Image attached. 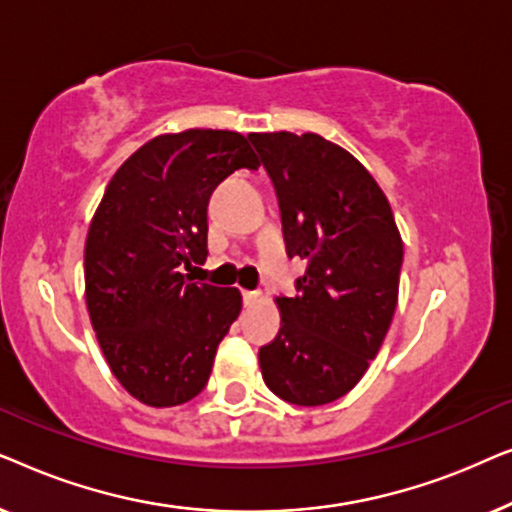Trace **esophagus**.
Returning <instances> with one entry per match:
<instances>
[{
	"label": "esophagus",
	"mask_w": 512,
	"mask_h": 512,
	"mask_svg": "<svg viewBox=\"0 0 512 512\" xmlns=\"http://www.w3.org/2000/svg\"><path fill=\"white\" fill-rule=\"evenodd\" d=\"M258 296H261V293H258V291H242V298H244V303H247V305L256 303Z\"/></svg>",
	"instance_id": "esophagus-1"
}]
</instances>
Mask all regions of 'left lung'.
Here are the masks:
<instances>
[{
  "mask_svg": "<svg viewBox=\"0 0 512 512\" xmlns=\"http://www.w3.org/2000/svg\"><path fill=\"white\" fill-rule=\"evenodd\" d=\"M275 184L286 254L307 261L282 328L261 347L263 380L286 403L352 391L380 352L398 303L403 240L387 195L342 146L305 132H251Z\"/></svg>",
  "mask_w": 512,
  "mask_h": 512,
  "instance_id": "left-lung-1",
  "label": "left lung"
}]
</instances>
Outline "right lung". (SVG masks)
<instances>
[{
  "mask_svg": "<svg viewBox=\"0 0 512 512\" xmlns=\"http://www.w3.org/2000/svg\"><path fill=\"white\" fill-rule=\"evenodd\" d=\"M258 165L240 132L193 128L149 139L111 177L86 237V305L111 373L139 403L172 408L205 389L242 296L184 270L207 258L209 195Z\"/></svg>",
  "mask_w": 512,
  "mask_h": 512,
  "instance_id": "1",
  "label": "right lung"
}]
</instances>
